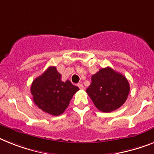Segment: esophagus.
<instances>
[{
  "label": "esophagus",
  "mask_w": 154,
  "mask_h": 154,
  "mask_svg": "<svg viewBox=\"0 0 154 154\" xmlns=\"http://www.w3.org/2000/svg\"><path fill=\"white\" fill-rule=\"evenodd\" d=\"M77 86H78V88H79L80 89H85V86H84L82 84H81V83L77 84Z\"/></svg>",
  "instance_id": "esophagus-1"
}]
</instances>
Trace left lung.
<instances>
[{"mask_svg": "<svg viewBox=\"0 0 154 154\" xmlns=\"http://www.w3.org/2000/svg\"><path fill=\"white\" fill-rule=\"evenodd\" d=\"M130 91L127 78L110 67L99 69L91 76V83L86 90L99 110L109 113L125 103Z\"/></svg>", "mask_w": 154, "mask_h": 154, "instance_id": "1", "label": "left lung"}]
</instances>
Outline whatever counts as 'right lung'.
I'll use <instances>...</instances> for the list:
<instances>
[{
  "instance_id": "add662e5",
  "label": "right lung",
  "mask_w": 154,
  "mask_h": 154,
  "mask_svg": "<svg viewBox=\"0 0 154 154\" xmlns=\"http://www.w3.org/2000/svg\"><path fill=\"white\" fill-rule=\"evenodd\" d=\"M62 76L55 66L48 67L31 85L33 102L38 108L53 116H59L66 110L73 95L79 88L69 80L62 81Z\"/></svg>"
}]
</instances>
